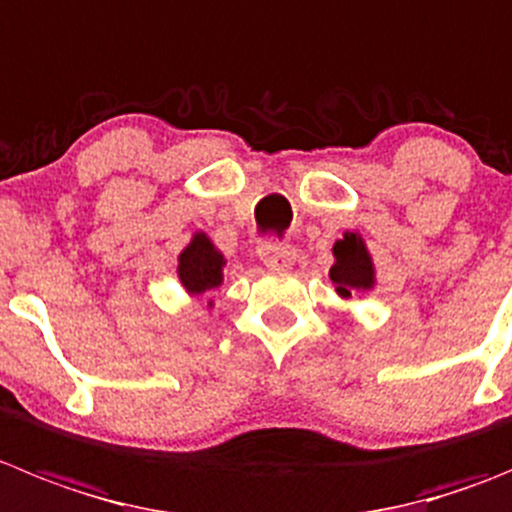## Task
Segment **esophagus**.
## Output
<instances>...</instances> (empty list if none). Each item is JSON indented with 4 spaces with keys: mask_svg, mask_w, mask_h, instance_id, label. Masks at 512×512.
Instances as JSON below:
<instances>
[{
    "mask_svg": "<svg viewBox=\"0 0 512 512\" xmlns=\"http://www.w3.org/2000/svg\"><path fill=\"white\" fill-rule=\"evenodd\" d=\"M259 256L271 271H287L297 261V251L289 243H261Z\"/></svg>",
    "mask_w": 512,
    "mask_h": 512,
    "instance_id": "1",
    "label": "esophagus"
}]
</instances>
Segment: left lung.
<instances>
[{
	"mask_svg": "<svg viewBox=\"0 0 512 512\" xmlns=\"http://www.w3.org/2000/svg\"><path fill=\"white\" fill-rule=\"evenodd\" d=\"M332 256H335V264L330 269V279L335 284V292L342 299L353 297V292L373 289V259H370V253L365 248V241L360 238V233H345L340 241H335Z\"/></svg>",
	"mask_w": 512,
	"mask_h": 512,
	"instance_id": "1",
	"label": "left lung"
}]
</instances>
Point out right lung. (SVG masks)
<instances>
[{
	"instance_id": "obj_1",
	"label": "right lung",
	"mask_w": 512,
	"mask_h": 512,
	"mask_svg": "<svg viewBox=\"0 0 512 512\" xmlns=\"http://www.w3.org/2000/svg\"><path fill=\"white\" fill-rule=\"evenodd\" d=\"M223 266V253L213 246V241L205 233H195L185 251L180 253L177 276L187 294L195 297V294H205L223 284Z\"/></svg>"
}]
</instances>
